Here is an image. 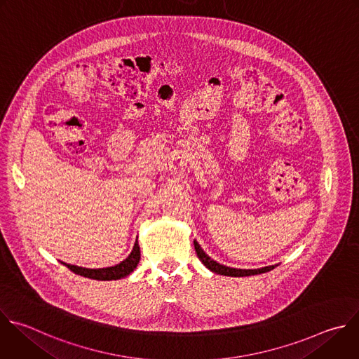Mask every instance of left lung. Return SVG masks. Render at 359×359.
<instances>
[{
  "instance_id": "8db88e82",
  "label": "left lung",
  "mask_w": 359,
  "mask_h": 359,
  "mask_svg": "<svg viewBox=\"0 0 359 359\" xmlns=\"http://www.w3.org/2000/svg\"><path fill=\"white\" fill-rule=\"evenodd\" d=\"M194 250L196 254L198 257V259L203 262V265L205 268H208L211 272L218 273V275H224V276H235V278H241V276H251V275H259V273H265L272 271L275 266H265L261 269H235V268H228L224 265L217 264L215 261H212L198 245L197 241H194Z\"/></svg>"
}]
</instances>
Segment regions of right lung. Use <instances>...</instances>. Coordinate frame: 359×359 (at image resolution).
Segmentation results:
<instances>
[{
    "label": "right lung",
    "instance_id": "right-lung-1",
    "mask_svg": "<svg viewBox=\"0 0 359 359\" xmlns=\"http://www.w3.org/2000/svg\"><path fill=\"white\" fill-rule=\"evenodd\" d=\"M141 259V251H140V245L138 241H135L134 250L133 252L128 255L127 259H124L121 264H118L115 266H109V268H101V269H87V268H81V266H76V265H66L73 273L88 278V279H94V280H116L128 276L131 272H134V269L138 266Z\"/></svg>",
    "mask_w": 359,
    "mask_h": 359
}]
</instances>
